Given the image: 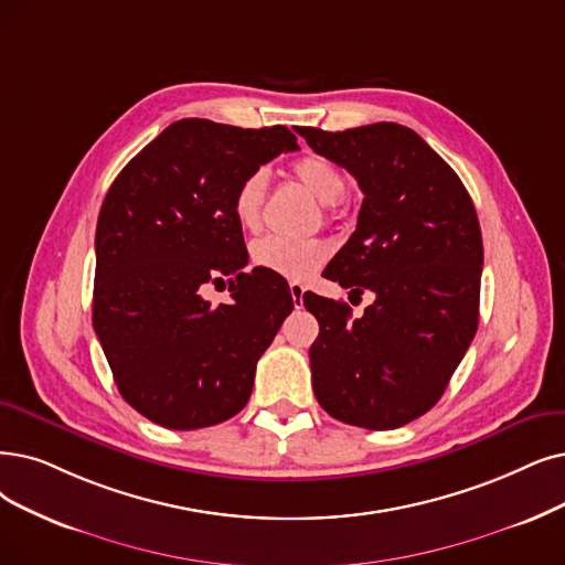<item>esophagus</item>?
<instances>
[{
  "instance_id": "obj_1",
  "label": "esophagus",
  "mask_w": 565,
  "mask_h": 565,
  "mask_svg": "<svg viewBox=\"0 0 565 565\" xmlns=\"http://www.w3.org/2000/svg\"><path fill=\"white\" fill-rule=\"evenodd\" d=\"M289 291H291V301H295V308H303V285L301 282H289Z\"/></svg>"
}]
</instances>
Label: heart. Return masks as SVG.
Wrapping results in <instances>:
<instances>
[{
    "label": "heart",
    "instance_id": "1",
    "mask_svg": "<svg viewBox=\"0 0 565 565\" xmlns=\"http://www.w3.org/2000/svg\"><path fill=\"white\" fill-rule=\"evenodd\" d=\"M291 173L299 183L329 206V217H333V206L341 204L348 192V180L343 171L320 154H306L291 164ZM266 192V173L262 169L247 173L232 194V213L243 232H257L262 224V206ZM250 259L257 268H266L270 274L289 280H308L318 274L329 259L327 245L318 238H278L264 236L250 245Z\"/></svg>",
    "mask_w": 565,
    "mask_h": 565
}]
</instances>
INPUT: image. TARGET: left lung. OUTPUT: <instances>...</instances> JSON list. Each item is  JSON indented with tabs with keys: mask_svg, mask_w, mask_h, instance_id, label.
I'll list each match as a JSON object with an SVG mask.
<instances>
[{
	"mask_svg": "<svg viewBox=\"0 0 565 565\" xmlns=\"http://www.w3.org/2000/svg\"><path fill=\"white\" fill-rule=\"evenodd\" d=\"M297 131L364 192L356 230L324 274L375 295L361 318L348 303L303 295L320 322L312 390L331 417L390 431L434 408L478 331V213L455 169L411 127Z\"/></svg>",
	"mask_w": 565,
	"mask_h": 565,
	"instance_id": "obj_1",
	"label": "left lung"
}]
</instances>
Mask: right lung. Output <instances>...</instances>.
I'll use <instances>...</instances> for the list:
<instances>
[{
    "label": "right lung",
    "instance_id": "obj_1",
    "mask_svg": "<svg viewBox=\"0 0 565 565\" xmlns=\"http://www.w3.org/2000/svg\"><path fill=\"white\" fill-rule=\"evenodd\" d=\"M297 148L282 125L185 118L113 180L97 220L93 324L122 398L150 422L194 431L250 398L257 361L295 301L280 276L243 270L232 194ZM224 277L233 301L211 307L200 289Z\"/></svg>",
    "mask_w": 565,
    "mask_h": 565
}]
</instances>
